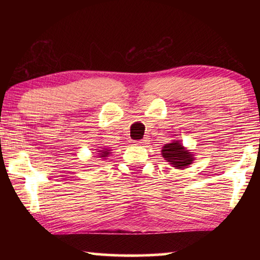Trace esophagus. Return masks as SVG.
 <instances>
[{"instance_id":"esophagus-1","label":"esophagus","mask_w":260,"mask_h":260,"mask_svg":"<svg viewBox=\"0 0 260 260\" xmlns=\"http://www.w3.org/2000/svg\"><path fill=\"white\" fill-rule=\"evenodd\" d=\"M148 139L147 138H144L143 140H140V141H136V144H138V146H142V147H146L147 144H148Z\"/></svg>"}]
</instances>
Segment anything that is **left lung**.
Here are the masks:
<instances>
[{"mask_svg": "<svg viewBox=\"0 0 260 260\" xmlns=\"http://www.w3.org/2000/svg\"><path fill=\"white\" fill-rule=\"evenodd\" d=\"M161 155L166 161L179 170L186 169L195 159L192 153L184 149L180 140L165 144L161 149Z\"/></svg>", "mask_w": 260, "mask_h": 260, "instance_id": "left-lung-1", "label": "left lung"}]
</instances>
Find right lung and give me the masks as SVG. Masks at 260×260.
Masks as SVG:
<instances>
[{"mask_svg":"<svg viewBox=\"0 0 260 260\" xmlns=\"http://www.w3.org/2000/svg\"><path fill=\"white\" fill-rule=\"evenodd\" d=\"M99 152H100L99 156H100L101 158H103V159H105V158H107V157L110 155V150H109V149H103V150H100Z\"/></svg>","mask_w":260,"mask_h":260,"instance_id":"obj_1","label":"right lung"}]
</instances>
